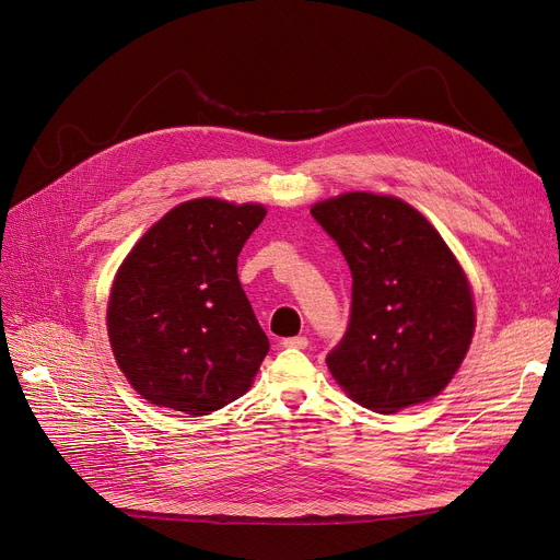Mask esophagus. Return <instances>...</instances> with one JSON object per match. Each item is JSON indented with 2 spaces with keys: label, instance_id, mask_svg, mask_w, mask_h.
I'll use <instances>...</instances> for the list:
<instances>
[{
  "label": "esophagus",
  "instance_id": "obj_1",
  "mask_svg": "<svg viewBox=\"0 0 560 560\" xmlns=\"http://www.w3.org/2000/svg\"><path fill=\"white\" fill-rule=\"evenodd\" d=\"M282 343L287 346V349H307V337H303V335L287 337Z\"/></svg>",
  "mask_w": 560,
  "mask_h": 560
}]
</instances>
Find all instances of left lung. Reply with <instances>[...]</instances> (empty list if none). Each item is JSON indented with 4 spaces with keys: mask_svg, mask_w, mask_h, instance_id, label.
<instances>
[{
    "mask_svg": "<svg viewBox=\"0 0 560 560\" xmlns=\"http://www.w3.org/2000/svg\"><path fill=\"white\" fill-rule=\"evenodd\" d=\"M351 269V316L326 355L360 406L392 415L429 401L458 371L474 335L467 278L408 202L364 191L312 207Z\"/></svg>",
    "mask_w": 560,
    "mask_h": 560,
    "instance_id": "left-lung-1",
    "label": "left lung"
}]
</instances>
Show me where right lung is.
Returning a JSON list of instances; mask_svg holds the SVG:
<instances>
[{"mask_svg":"<svg viewBox=\"0 0 560 560\" xmlns=\"http://www.w3.org/2000/svg\"><path fill=\"white\" fill-rule=\"evenodd\" d=\"M261 205L189 200L154 223L118 269L106 326L118 366L150 404L209 415L242 396L269 353L236 257Z\"/></svg>","mask_w":560,"mask_h":560,"instance_id":"right-lung-1","label":"right lung"}]
</instances>
